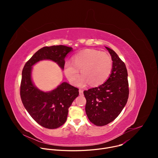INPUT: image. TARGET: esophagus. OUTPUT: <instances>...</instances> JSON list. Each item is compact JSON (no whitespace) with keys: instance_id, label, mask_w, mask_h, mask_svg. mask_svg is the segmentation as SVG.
Here are the masks:
<instances>
[{"instance_id":"34e87169","label":"esophagus","mask_w":158,"mask_h":158,"mask_svg":"<svg viewBox=\"0 0 158 158\" xmlns=\"http://www.w3.org/2000/svg\"><path fill=\"white\" fill-rule=\"evenodd\" d=\"M79 95L80 96H82L83 95V91H82V90H79Z\"/></svg>"}]
</instances>
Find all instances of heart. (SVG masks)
<instances>
[{
	"label": "heart",
	"instance_id": "heart-1",
	"mask_svg": "<svg viewBox=\"0 0 158 158\" xmlns=\"http://www.w3.org/2000/svg\"><path fill=\"white\" fill-rule=\"evenodd\" d=\"M72 61L64 64V71L66 77L74 85L82 86L88 82L91 86L99 85L106 81L112 69L110 56L96 49L81 51L73 56ZM79 69L83 76L79 80Z\"/></svg>",
	"mask_w": 158,
	"mask_h": 158
}]
</instances>
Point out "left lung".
<instances>
[{"mask_svg":"<svg viewBox=\"0 0 158 158\" xmlns=\"http://www.w3.org/2000/svg\"><path fill=\"white\" fill-rule=\"evenodd\" d=\"M105 48L112 60L111 73L102 85L84 91L87 116L98 126H105L113 121L125 107L129 97L126 65L113 50Z\"/></svg>","mask_w":158,"mask_h":158,"instance_id":"obj_1","label":"left lung"}]
</instances>
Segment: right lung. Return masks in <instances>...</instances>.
Wrapping results in <instances>:
<instances>
[{"instance_id": "1", "label": "right lung", "mask_w": 158, "mask_h": 158, "mask_svg": "<svg viewBox=\"0 0 158 158\" xmlns=\"http://www.w3.org/2000/svg\"><path fill=\"white\" fill-rule=\"evenodd\" d=\"M72 51V48L62 45L44 47L32 56L22 70L20 92L22 102L30 116L44 127L56 129L65 123L69 107L79 96V89L62 82L52 91H41L32 81V67L39 61L49 60L64 70L65 57Z\"/></svg>"}]
</instances>
